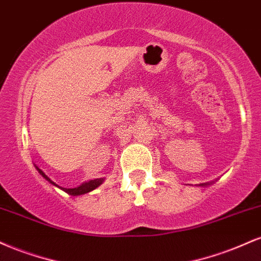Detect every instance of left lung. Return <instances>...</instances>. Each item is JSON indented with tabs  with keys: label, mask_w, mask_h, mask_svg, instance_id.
Returning <instances> with one entry per match:
<instances>
[{
	"label": "left lung",
	"mask_w": 261,
	"mask_h": 261,
	"mask_svg": "<svg viewBox=\"0 0 261 261\" xmlns=\"http://www.w3.org/2000/svg\"><path fill=\"white\" fill-rule=\"evenodd\" d=\"M209 185H213V182H206V183H200V185H198L199 187H206Z\"/></svg>",
	"instance_id": "left-lung-1"
}]
</instances>
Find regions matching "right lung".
<instances>
[{"label":"right lung","mask_w":261,"mask_h":261,"mask_svg":"<svg viewBox=\"0 0 261 261\" xmlns=\"http://www.w3.org/2000/svg\"><path fill=\"white\" fill-rule=\"evenodd\" d=\"M34 166H35L36 171H38V172H39L40 174H41V176L44 177V178H45L46 180H47V182H50L52 186L57 187V188L62 189L63 192H66V193H67V194L73 195V197H78V195L87 194V193L91 192V191H94V189H96L97 187L102 185V182H103V180H105V178H96V179H91V180H88V182L82 183L81 186L75 187V188H63V187H60L58 185H56V183H55L54 180H51L50 178H48V177L46 176V174H45L44 171L40 170V168H39L38 166H36L35 164H34Z\"/></svg>","instance_id":"1"}]
</instances>
